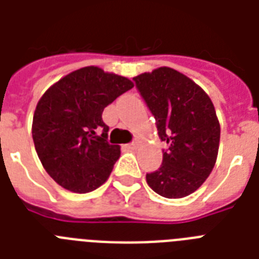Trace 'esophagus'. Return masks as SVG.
<instances>
[{
    "mask_svg": "<svg viewBox=\"0 0 259 259\" xmlns=\"http://www.w3.org/2000/svg\"><path fill=\"white\" fill-rule=\"evenodd\" d=\"M142 142L141 141H134V142H132V144H129V145H127V148H129V149H137L138 146L141 145Z\"/></svg>",
    "mask_w": 259,
    "mask_h": 259,
    "instance_id": "1",
    "label": "esophagus"
}]
</instances>
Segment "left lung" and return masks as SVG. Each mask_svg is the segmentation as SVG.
I'll use <instances>...</instances> for the list:
<instances>
[{"label":"left lung","mask_w":259,"mask_h":259,"mask_svg":"<svg viewBox=\"0 0 259 259\" xmlns=\"http://www.w3.org/2000/svg\"><path fill=\"white\" fill-rule=\"evenodd\" d=\"M168 144L162 164L146 173L154 192L180 199L200 188L217 162L221 125L212 101L192 79L169 67L133 78Z\"/></svg>","instance_id":"obj_1"}]
</instances>
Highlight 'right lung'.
<instances>
[{"label": "right lung", "instance_id": "add662e5", "mask_svg": "<svg viewBox=\"0 0 259 259\" xmlns=\"http://www.w3.org/2000/svg\"><path fill=\"white\" fill-rule=\"evenodd\" d=\"M133 86L125 76L90 66L66 75L42 94L32 137L44 169L63 188L87 193L109 179L121 148L107 141L109 126L102 113Z\"/></svg>", "mask_w": 259, "mask_h": 259}]
</instances>
